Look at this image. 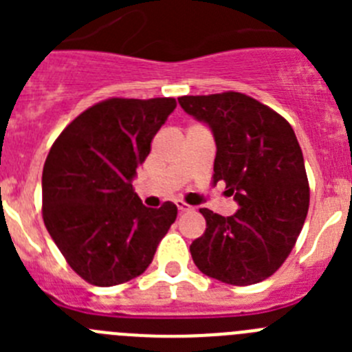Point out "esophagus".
<instances>
[{
	"mask_svg": "<svg viewBox=\"0 0 352 352\" xmlns=\"http://www.w3.org/2000/svg\"><path fill=\"white\" fill-rule=\"evenodd\" d=\"M176 206H178L179 213H186V211L194 210V208H192V206H188V204H186V203H183V201H178V203H176Z\"/></svg>",
	"mask_w": 352,
	"mask_h": 352,
	"instance_id": "34e87169",
	"label": "esophagus"
}]
</instances>
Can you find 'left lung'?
<instances>
[{"instance_id": "obj_1", "label": "left lung", "mask_w": 352, "mask_h": 352, "mask_svg": "<svg viewBox=\"0 0 352 352\" xmlns=\"http://www.w3.org/2000/svg\"><path fill=\"white\" fill-rule=\"evenodd\" d=\"M186 114L210 126L217 144L213 183L238 211L222 217L201 208L206 231L190 254L204 275L252 285L287 259L309 213V179L294 130L268 105L243 93L179 96Z\"/></svg>"}]
</instances>
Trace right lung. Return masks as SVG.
Segmentation results:
<instances>
[{"label":"right lung","instance_id":"obj_1","mask_svg":"<svg viewBox=\"0 0 352 352\" xmlns=\"http://www.w3.org/2000/svg\"><path fill=\"white\" fill-rule=\"evenodd\" d=\"M174 98H109L56 139L42 173L43 223L70 268L98 287L146 272L178 214L146 208L132 182Z\"/></svg>","mask_w":352,"mask_h":352}]
</instances>
